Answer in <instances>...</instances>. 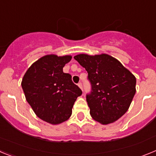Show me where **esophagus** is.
Instances as JSON below:
<instances>
[{
    "label": "esophagus",
    "instance_id": "1",
    "mask_svg": "<svg viewBox=\"0 0 156 156\" xmlns=\"http://www.w3.org/2000/svg\"><path fill=\"white\" fill-rule=\"evenodd\" d=\"M78 86H79V87L80 88L81 90H83V85H82V83H78Z\"/></svg>",
    "mask_w": 156,
    "mask_h": 156
}]
</instances>
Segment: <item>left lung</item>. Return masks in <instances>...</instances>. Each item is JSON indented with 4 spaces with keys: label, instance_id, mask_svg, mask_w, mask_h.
<instances>
[{
    "label": "left lung",
    "instance_id": "obj_1",
    "mask_svg": "<svg viewBox=\"0 0 156 156\" xmlns=\"http://www.w3.org/2000/svg\"><path fill=\"white\" fill-rule=\"evenodd\" d=\"M74 58L88 73L91 90L86 98L92 118L101 124L119 119L126 112L136 93L134 76L106 54H80Z\"/></svg>",
    "mask_w": 156,
    "mask_h": 156
}]
</instances>
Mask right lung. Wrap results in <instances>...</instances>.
Segmentation results:
<instances>
[{
	"label": "right lung",
	"instance_id": "1",
	"mask_svg": "<svg viewBox=\"0 0 156 156\" xmlns=\"http://www.w3.org/2000/svg\"><path fill=\"white\" fill-rule=\"evenodd\" d=\"M72 56L48 55L30 66L22 80L27 102L40 119L59 124L71 116L72 108L82 90L63 73Z\"/></svg>",
	"mask_w": 156,
	"mask_h": 156
}]
</instances>
